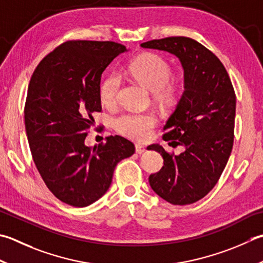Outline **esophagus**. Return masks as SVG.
I'll return each mask as SVG.
<instances>
[{
    "label": "esophagus",
    "mask_w": 263,
    "mask_h": 263,
    "mask_svg": "<svg viewBox=\"0 0 263 263\" xmlns=\"http://www.w3.org/2000/svg\"><path fill=\"white\" fill-rule=\"evenodd\" d=\"M145 151H146L145 147H142L140 145H136V153L137 154H142Z\"/></svg>",
    "instance_id": "1"
}]
</instances>
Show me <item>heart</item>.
I'll return each instance as SVG.
<instances>
[{"label":"heart","mask_w":263,"mask_h":263,"mask_svg":"<svg viewBox=\"0 0 263 263\" xmlns=\"http://www.w3.org/2000/svg\"><path fill=\"white\" fill-rule=\"evenodd\" d=\"M127 73L149 91L153 99L164 108L173 106L179 99V89L171 83L172 67L163 57L148 53L138 57L127 68ZM122 79L120 74H108L99 86V99L105 107H114L118 101ZM157 124L153 112H123L112 121L116 132L135 141H147Z\"/></svg>","instance_id":"1"}]
</instances>
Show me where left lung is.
Returning <instances> with one entry per match:
<instances>
[{"mask_svg":"<svg viewBox=\"0 0 263 263\" xmlns=\"http://www.w3.org/2000/svg\"><path fill=\"white\" fill-rule=\"evenodd\" d=\"M141 46L177 55L184 70L182 97L163 128L164 140L184 152L174 155L159 145L149 146L164 159L149 184L168 203L193 204L213 189L227 165L234 145V86L218 57L193 39L172 36Z\"/></svg>","mask_w":263,"mask_h":263,"instance_id":"1","label":"left lung"}]
</instances>
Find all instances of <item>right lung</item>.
<instances>
[{
    "instance_id": "add662e5",
    "label": "right lung",
    "mask_w": 263,
    "mask_h": 263,
    "mask_svg": "<svg viewBox=\"0 0 263 263\" xmlns=\"http://www.w3.org/2000/svg\"><path fill=\"white\" fill-rule=\"evenodd\" d=\"M124 51L110 41H67L41 60L29 81L24 112L33 161L50 192L71 206L105 195L117 163L135 153L120 136L84 143L92 114L101 111V74Z\"/></svg>"
}]
</instances>
